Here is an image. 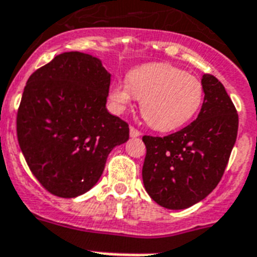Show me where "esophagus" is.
Segmentation results:
<instances>
[{
  "instance_id": "esophagus-1",
  "label": "esophagus",
  "mask_w": 257,
  "mask_h": 257,
  "mask_svg": "<svg viewBox=\"0 0 257 257\" xmlns=\"http://www.w3.org/2000/svg\"><path fill=\"white\" fill-rule=\"evenodd\" d=\"M140 135H142V133H140L138 128H135V127H133V126L130 127V137L138 138V137H140Z\"/></svg>"
}]
</instances>
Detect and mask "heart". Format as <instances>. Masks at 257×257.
Returning <instances> with one entry per match:
<instances>
[{
  "mask_svg": "<svg viewBox=\"0 0 257 257\" xmlns=\"http://www.w3.org/2000/svg\"><path fill=\"white\" fill-rule=\"evenodd\" d=\"M140 100V111L152 128L173 131L196 115L204 100L199 78L169 63H148L131 70L126 84L114 83L109 97L117 111Z\"/></svg>",
  "mask_w": 257,
  "mask_h": 257,
  "instance_id": "heart-1",
  "label": "heart"
}]
</instances>
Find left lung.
Instances as JSON below:
<instances>
[{"label":"left lung","mask_w":257,"mask_h":257,"mask_svg":"<svg viewBox=\"0 0 257 257\" xmlns=\"http://www.w3.org/2000/svg\"><path fill=\"white\" fill-rule=\"evenodd\" d=\"M204 101L196 119L168 137L144 135L146 191L168 209H186L203 200L222 178L238 134V113L222 83L201 79Z\"/></svg>","instance_id":"obj_1"}]
</instances>
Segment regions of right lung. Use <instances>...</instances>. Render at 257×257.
<instances>
[{
    "instance_id": "obj_1",
    "label": "right lung",
    "mask_w": 257,
    "mask_h": 257,
    "mask_svg": "<svg viewBox=\"0 0 257 257\" xmlns=\"http://www.w3.org/2000/svg\"><path fill=\"white\" fill-rule=\"evenodd\" d=\"M110 74L80 52L54 57L28 78L17 135L28 168L47 191L76 197L91 190L107 155L128 140V124L106 109Z\"/></svg>"
}]
</instances>
